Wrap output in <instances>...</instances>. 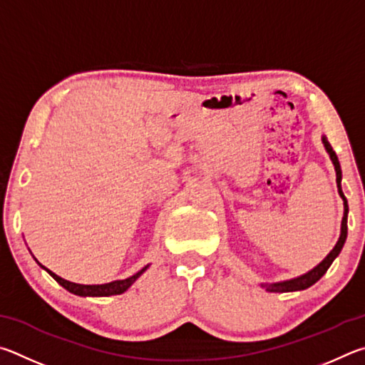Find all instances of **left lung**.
<instances>
[{
    "mask_svg": "<svg viewBox=\"0 0 365 365\" xmlns=\"http://www.w3.org/2000/svg\"><path fill=\"white\" fill-rule=\"evenodd\" d=\"M322 144L327 150L329 157L331 160V163L335 166V173H336V187H338V194L343 199V207H344V213H343V220H341V231H340V237H338V242L335 244V247L331 248L330 253L325 257L321 263H319L316 267H312L311 271H308L306 274H302V276L293 277L289 280H280V282H261L259 285L266 289V292H274V293H285V292H299V290H306L309 289L311 285H314L319 279H321L327 269L330 267V264L334 263L335 258L340 255L341 248L346 242V235H348V200L344 197L343 190H341V166L340 162H338V157L335 150L331 149L330 143L327 140V138L322 136Z\"/></svg>",
    "mask_w": 365,
    "mask_h": 365,
    "instance_id": "obj_1",
    "label": "left lung"
}]
</instances>
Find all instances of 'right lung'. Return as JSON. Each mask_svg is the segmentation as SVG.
Wrapping results in <instances>:
<instances>
[{
  "label": "right lung",
  "instance_id": "add662e5",
  "mask_svg": "<svg viewBox=\"0 0 365 365\" xmlns=\"http://www.w3.org/2000/svg\"><path fill=\"white\" fill-rule=\"evenodd\" d=\"M36 261V258H35ZM38 263V261H36ZM40 264V263H38ZM41 266V264H40ZM150 264L144 266L143 269L138 271L134 276L128 277V279H121V280H113V282H108V284H98V285H83V284H75V282H70V280H66L57 276L53 271H49L48 267L41 266L44 271H46L51 277H53L57 284L62 285L63 289L68 290L70 293H73V295H78V297H112V295H121V293H125L130 287L136 282V280L143 276V274L147 271V267Z\"/></svg>",
  "mask_w": 365,
  "mask_h": 365
}]
</instances>
